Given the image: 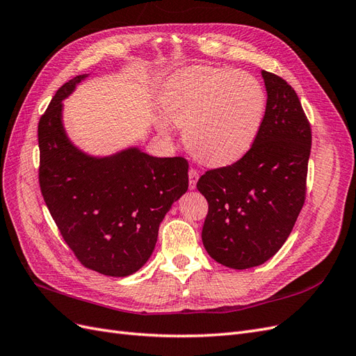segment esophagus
<instances>
[{"mask_svg":"<svg viewBox=\"0 0 356 356\" xmlns=\"http://www.w3.org/2000/svg\"><path fill=\"white\" fill-rule=\"evenodd\" d=\"M197 179H199V172H197L196 169H190V170H188V187H190L191 190L196 188Z\"/></svg>","mask_w":356,"mask_h":356,"instance_id":"esophagus-1","label":"esophagus"}]
</instances>
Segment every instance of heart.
<instances>
[{"mask_svg":"<svg viewBox=\"0 0 356 356\" xmlns=\"http://www.w3.org/2000/svg\"><path fill=\"white\" fill-rule=\"evenodd\" d=\"M161 111L182 131L190 154L200 163L222 168L241 160L257 141L266 114V93L251 74L230 68L190 67L166 81ZM157 129L169 123L157 118Z\"/></svg>","mask_w":356,"mask_h":356,"instance_id":"obj_1","label":"heart"}]
</instances>
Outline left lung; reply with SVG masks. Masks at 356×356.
I'll list each match as a JSON object with an SVG mask.
<instances>
[{"mask_svg": "<svg viewBox=\"0 0 356 356\" xmlns=\"http://www.w3.org/2000/svg\"><path fill=\"white\" fill-rule=\"evenodd\" d=\"M261 75L267 104L252 148L197 181L209 207L204 250L238 270L260 266L281 250L306 199L310 124L296 90L276 74Z\"/></svg>", "mask_w": 356, "mask_h": 356, "instance_id": "obj_1", "label": "left lung"}]
</instances>
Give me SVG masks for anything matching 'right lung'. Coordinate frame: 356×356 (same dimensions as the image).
Returning a JSON list of instances; mask_svg holds the SVG:
<instances>
[{"label":"right lung","mask_w":356,"mask_h":356,"mask_svg":"<svg viewBox=\"0 0 356 356\" xmlns=\"http://www.w3.org/2000/svg\"><path fill=\"white\" fill-rule=\"evenodd\" d=\"M86 77L63 84L40 118V188L77 260L123 277L152 257L161 220L188 188V161L153 157L138 147L106 157L83 153L67 136L62 101Z\"/></svg>","instance_id":"1"}]
</instances>
